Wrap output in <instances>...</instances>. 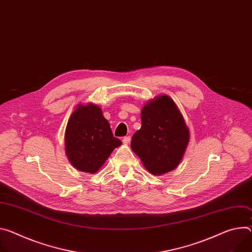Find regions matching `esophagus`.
I'll return each instance as SVG.
<instances>
[{"mask_svg": "<svg viewBox=\"0 0 252 252\" xmlns=\"http://www.w3.org/2000/svg\"><path fill=\"white\" fill-rule=\"evenodd\" d=\"M129 142H130V136L129 135H126V136H125V138L123 139V143L126 144V145H127Z\"/></svg>", "mask_w": 252, "mask_h": 252, "instance_id": "34e87169", "label": "esophagus"}]
</instances>
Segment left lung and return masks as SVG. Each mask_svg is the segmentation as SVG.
Returning a JSON list of instances; mask_svg holds the SVG:
<instances>
[{
  "mask_svg": "<svg viewBox=\"0 0 252 252\" xmlns=\"http://www.w3.org/2000/svg\"><path fill=\"white\" fill-rule=\"evenodd\" d=\"M142 127L131 139V150L153 175L175 170L190 141V131L174 100L158 95L144 104Z\"/></svg>",
  "mask_w": 252,
  "mask_h": 252,
  "instance_id": "obj_1",
  "label": "left lung"
}]
</instances>
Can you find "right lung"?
<instances>
[{"instance_id": "right-lung-1", "label": "right lung", "mask_w": 252, "mask_h": 252, "mask_svg": "<svg viewBox=\"0 0 252 252\" xmlns=\"http://www.w3.org/2000/svg\"><path fill=\"white\" fill-rule=\"evenodd\" d=\"M65 154L78 171L96 173L112 151L122 145L114 138L101 108L94 103L78 104L65 129Z\"/></svg>"}]
</instances>
